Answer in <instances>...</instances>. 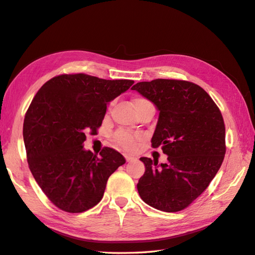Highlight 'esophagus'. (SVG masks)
<instances>
[{"mask_svg":"<svg viewBox=\"0 0 255 255\" xmlns=\"http://www.w3.org/2000/svg\"><path fill=\"white\" fill-rule=\"evenodd\" d=\"M125 158H126V160H127L128 162H130V161H134V160H136V158L134 157V156H131V155H128V154H126V155H125Z\"/></svg>","mask_w":255,"mask_h":255,"instance_id":"1","label":"esophagus"}]
</instances>
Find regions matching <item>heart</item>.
Segmentation results:
<instances>
[{
	"label": "heart",
	"mask_w": 255,
	"mask_h": 255,
	"mask_svg": "<svg viewBox=\"0 0 255 255\" xmlns=\"http://www.w3.org/2000/svg\"><path fill=\"white\" fill-rule=\"evenodd\" d=\"M144 102H149V101L144 99V98H135L133 101L134 107L138 106V104H140V103H144ZM115 140L121 146L125 147V148H131L135 145L136 141H138V136L129 133V132L125 131V130H121V131L116 132Z\"/></svg>",
	"instance_id": "obj_1"
}]
</instances>
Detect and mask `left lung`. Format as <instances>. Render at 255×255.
<instances>
[{
    "instance_id": "obj_1",
    "label": "left lung",
    "mask_w": 255,
    "mask_h": 255,
    "mask_svg": "<svg viewBox=\"0 0 255 255\" xmlns=\"http://www.w3.org/2000/svg\"><path fill=\"white\" fill-rule=\"evenodd\" d=\"M159 111L152 138L167 164L141 157L145 172L136 188L157 210L177 212L190 206L219 171L226 152L225 125L217 104L198 85L157 78L131 87Z\"/></svg>"
}]
</instances>
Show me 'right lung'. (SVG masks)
<instances>
[{"label": "right lung", "instance_id": "1", "mask_svg": "<svg viewBox=\"0 0 255 255\" xmlns=\"http://www.w3.org/2000/svg\"><path fill=\"white\" fill-rule=\"evenodd\" d=\"M133 83L62 74L45 83L32 100L22 131L29 168L44 194L61 210L80 213L95 207L110 175L126 162L111 147H104L98 158L83 143L86 133L97 134L107 104Z\"/></svg>", "mask_w": 255, "mask_h": 255}]
</instances>
